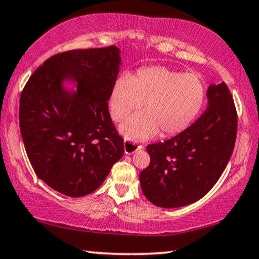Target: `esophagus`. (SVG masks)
I'll list each match as a JSON object with an SVG mask.
<instances>
[{"label":"esophagus","instance_id":"1","mask_svg":"<svg viewBox=\"0 0 259 259\" xmlns=\"http://www.w3.org/2000/svg\"><path fill=\"white\" fill-rule=\"evenodd\" d=\"M142 148V146L139 145V143L134 142V141H130L125 139L124 140V152H125L126 154H133L135 153L137 149Z\"/></svg>","mask_w":259,"mask_h":259}]
</instances>
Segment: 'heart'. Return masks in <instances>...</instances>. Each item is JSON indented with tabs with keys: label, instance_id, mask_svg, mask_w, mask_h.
Here are the masks:
<instances>
[{
	"label": "heart",
	"instance_id": "obj_1",
	"mask_svg": "<svg viewBox=\"0 0 259 259\" xmlns=\"http://www.w3.org/2000/svg\"><path fill=\"white\" fill-rule=\"evenodd\" d=\"M205 94V83L197 74L159 65L141 68L133 77L116 78L110 92V114L114 122H122L143 105L145 111L127 119L122 132L133 140L158 133L171 137L191 125L204 105Z\"/></svg>",
	"mask_w": 259,
	"mask_h": 259
}]
</instances>
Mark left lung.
Listing matches in <instances>:
<instances>
[{
	"instance_id": "obj_1",
	"label": "left lung",
	"mask_w": 259,
	"mask_h": 259,
	"mask_svg": "<svg viewBox=\"0 0 259 259\" xmlns=\"http://www.w3.org/2000/svg\"><path fill=\"white\" fill-rule=\"evenodd\" d=\"M208 107L188 129L147 146L150 162L140 173L142 191L161 208L191 204L217 184L233 153L238 114L227 84H210Z\"/></svg>"
}]
</instances>
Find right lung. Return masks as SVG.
<instances>
[{
    "label": "right lung",
    "instance_id": "add662e5",
    "mask_svg": "<svg viewBox=\"0 0 259 259\" xmlns=\"http://www.w3.org/2000/svg\"><path fill=\"white\" fill-rule=\"evenodd\" d=\"M119 64L114 45L60 52L21 92L19 123L29 162L39 179L65 196L96 191L123 156L124 140L107 103ZM65 77L79 82L76 94L60 87Z\"/></svg>",
    "mask_w": 259,
    "mask_h": 259
}]
</instances>
